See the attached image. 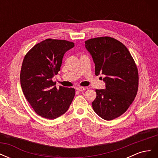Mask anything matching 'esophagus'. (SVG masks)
I'll list each match as a JSON object with an SVG mask.
<instances>
[{
    "instance_id": "esophagus-1",
    "label": "esophagus",
    "mask_w": 158,
    "mask_h": 158,
    "mask_svg": "<svg viewBox=\"0 0 158 158\" xmlns=\"http://www.w3.org/2000/svg\"><path fill=\"white\" fill-rule=\"evenodd\" d=\"M85 88H84V87H77L76 88V89H77L78 91H79V92H82V91H84V90H85Z\"/></svg>"
}]
</instances>
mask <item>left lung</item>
Returning <instances> with one entry per match:
<instances>
[{"mask_svg": "<svg viewBox=\"0 0 158 158\" xmlns=\"http://www.w3.org/2000/svg\"><path fill=\"white\" fill-rule=\"evenodd\" d=\"M85 46L93 58L95 75H106V89H95L93 109L105 120H113L125 113L136 97V64L125 45L113 37L92 38Z\"/></svg>", "mask_w": 158, "mask_h": 158, "instance_id": "left-lung-1", "label": "left lung"}]
</instances>
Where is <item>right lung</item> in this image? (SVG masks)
Wrapping results in <instances>:
<instances>
[{
	"mask_svg": "<svg viewBox=\"0 0 158 158\" xmlns=\"http://www.w3.org/2000/svg\"><path fill=\"white\" fill-rule=\"evenodd\" d=\"M74 46L66 40L47 39L33 46L24 56L20 71L23 93L40 116L54 119L66 112L75 95L74 88H56L52 77L58 74L65 52Z\"/></svg>",
	"mask_w": 158,
	"mask_h": 158,
	"instance_id": "obj_1",
	"label": "right lung"
}]
</instances>
